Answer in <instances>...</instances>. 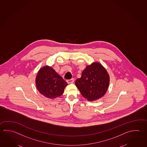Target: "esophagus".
<instances>
[{
	"instance_id": "1",
	"label": "esophagus",
	"mask_w": 147,
	"mask_h": 147,
	"mask_svg": "<svg viewBox=\"0 0 147 147\" xmlns=\"http://www.w3.org/2000/svg\"><path fill=\"white\" fill-rule=\"evenodd\" d=\"M74 78H72V79L69 80H67V84H72L73 83H74Z\"/></svg>"
}]
</instances>
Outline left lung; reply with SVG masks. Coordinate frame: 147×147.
Instances as JSON below:
<instances>
[{"instance_id": "1", "label": "left lung", "mask_w": 147, "mask_h": 147, "mask_svg": "<svg viewBox=\"0 0 147 147\" xmlns=\"http://www.w3.org/2000/svg\"><path fill=\"white\" fill-rule=\"evenodd\" d=\"M110 83L108 73L98 62L86 66L75 85L82 95L89 101L100 99L105 94Z\"/></svg>"}]
</instances>
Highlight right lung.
Instances as JSON below:
<instances>
[{
  "instance_id": "obj_1",
  "label": "right lung",
  "mask_w": 147,
  "mask_h": 147,
  "mask_svg": "<svg viewBox=\"0 0 147 147\" xmlns=\"http://www.w3.org/2000/svg\"><path fill=\"white\" fill-rule=\"evenodd\" d=\"M36 88L44 96L49 99H55L63 94L67 85V82L48 65L42 67L39 70L35 79Z\"/></svg>"
}]
</instances>
